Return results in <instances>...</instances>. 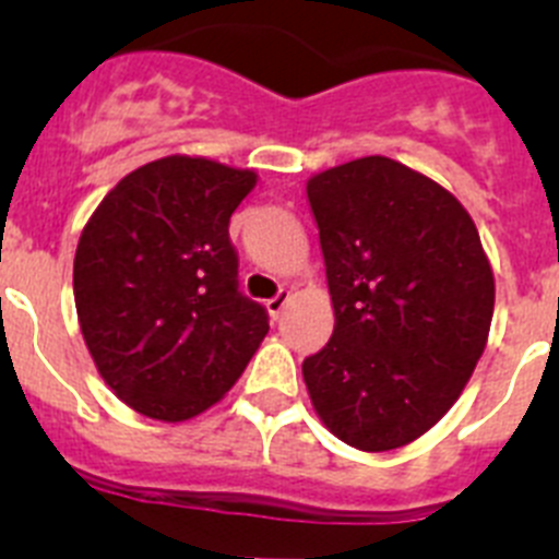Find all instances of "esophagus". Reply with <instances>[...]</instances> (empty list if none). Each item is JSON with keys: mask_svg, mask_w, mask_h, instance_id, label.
I'll return each instance as SVG.
<instances>
[{"mask_svg": "<svg viewBox=\"0 0 559 559\" xmlns=\"http://www.w3.org/2000/svg\"><path fill=\"white\" fill-rule=\"evenodd\" d=\"M289 292H278V295L275 297H270L267 302H264V306H267V311H270V317L273 319H278L281 313H284V308H286V302H289Z\"/></svg>", "mask_w": 559, "mask_h": 559, "instance_id": "obj_1", "label": "esophagus"}]
</instances>
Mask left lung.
I'll use <instances>...</instances> for the list:
<instances>
[{
  "instance_id": "left-lung-1",
  "label": "left lung",
  "mask_w": 559,
  "mask_h": 559,
  "mask_svg": "<svg viewBox=\"0 0 559 559\" xmlns=\"http://www.w3.org/2000/svg\"><path fill=\"white\" fill-rule=\"evenodd\" d=\"M335 328L302 379L346 445H406L456 404L489 338L495 275L453 193L368 155L311 177Z\"/></svg>"
}]
</instances>
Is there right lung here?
Masks as SVG:
<instances>
[{
	"label": "right lung",
	"instance_id": "1",
	"mask_svg": "<svg viewBox=\"0 0 559 559\" xmlns=\"http://www.w3.org/2000/svg\"><path fill=\"white\" fill-rule=\"evenodd\" d=\"M253 186L248 169L169 155L122 177L86 221L73 262L81 333L135 412L180 424L210 409L267 335L229 240Z\"/></svg>",
	"mask_w": 559,
	"mask_h": 559
}]
</instances>
